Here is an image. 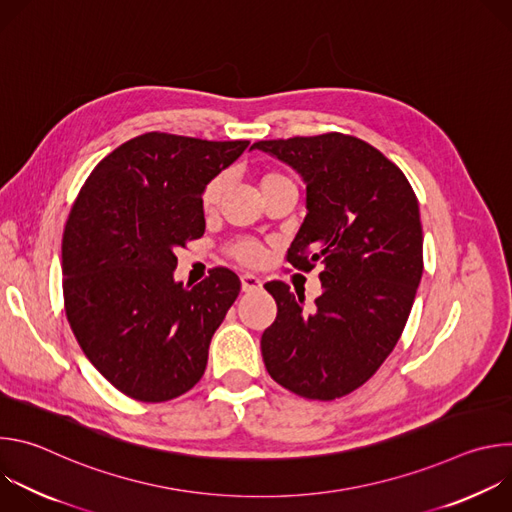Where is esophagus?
I'll use <instances>...</instances> for the list:
<instances>
[{"mask_svg": "<svg viewBox=\"0 0 512 512\" xmlns=\"http://www.w3.org/2000/svg\"><path fill=\"white\" fill-rule=\"evenodd\" d=\"M241 287H243V291H255V289L261 287V279L255 277L253 273H243L241 275Z\"/></svg>", "mask_w": 512, "mask_h": 512, "instance_id": "esophagus-1", "label": "esophagus"}]
</instances>
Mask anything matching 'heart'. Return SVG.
<instances>
[{
	"label": "heart",
	"instance_id": "obj_1",
	"mask_svg": "<svg viewBox=\"0 0 512 512\" xmlns=\"http://www.w3.org/2000/svg\"><path fill=\"white\" fill-rule=\"evenodd\" d=\"M281 180H289L287 176L279 174V172H267L263 178H261V188L269 186V184H275V182H281ZM227 186H229V178L227 174H216L214 178H210L206 182V186L202 188V194H200V206L208 212V210H214L218 206V202H221L223 194L227 192ZM233 255L237 259H241L243 263H255L259 259V247L253 243V241H241L233 247Z\"/></svg>",
	"mask_w": 512,
	"mask_h": 512
}]
</instances>
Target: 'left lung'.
<instances>
[{"instance_id":"left-lung-1","label":"left lung","mask_w":512,"mask_h":512,"mask_svg":"<svg viewBox=\"0 0 512 512\" xmlns=\"http://www.w3.org/2000/svg\"><path fill=\"white\" fill-rule=\"evenodd\" d=\"M306 184L308 214L287 251L298 269L322 265L314 304L283 281L261 336L275 383L332 401L367 383L395 348L423 273L419 204L405 174L367 141L344 133L253 143Z\"/></svg>"}]
</instances>
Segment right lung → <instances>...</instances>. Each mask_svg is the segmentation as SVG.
<instances>
[{
	"label": "right lung",
	"instance_id": "right-lung-1",
	"mask_svg": "<svg viewBox=\"0 0 512 512\" xmlns=\"http://www.w3.org/2000/svg\"><path fill=\"white\" fill-rule=\"evenodd\" d=\"M247 145L143 133L103 158L72 204L62 235L66 318L93 367L131 399L170 401L204 375L241 281L216 267L184 287L176 249L204 235L202 188Z\"/></svg>",
	"mask_w": 512,
	"mask_h": 512
}]
</instances>
